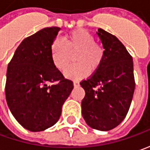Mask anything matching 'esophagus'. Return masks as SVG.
<instances>
[{
	"label": "esophagus",
	"mask_w": 150,
	"mask_h": 150,
	"mask_svg": "<svg viewBox=\"0 0 150 150\" xmlns=\"http://www.w3.org/2000/svg\"><path fill=\"white\" fill-rule=\"evenodd\" d=\"M73 85H74L75 87H76V86H79V85H80V82H79V81H77V80H75V81L73 82Z\"/></svg>",
	"instance_id": "obj_1"
}]
</instances>
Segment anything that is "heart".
Returning <instances> with one entry per match:
<instances>
[{
  "mask_svg": "<svg viewBox=\"0 0 150 150\" xmlns=\"http://www.w3.org/2000/svg\"><path fill=\"white\" fill-rule=\"evenodd\" d=\"M65 44L55 40L51 45V59L59 70L69 65L71 54L76 55L77 65L70 66L64 75L70 80H81L90 75L91 70H96L103 59V49L95 43V38L87 30L79 29L65 36Z\"/></svg>",
  "mask_w": 150,
  "mask_h": 150,
  "instance_id": "1",
  "label": "heart"
}]
</instances>
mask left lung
Instances as JSON below:
<instances>
[{"label": "left lung", "mask_w": 150, "mask_h": 150, "mask_svg": "<svg viewBox=\"0 0 150 150\" xmlns=\"http://www.w3.org/2000/svg\"><path fill=\"white\" fill-rule=\"evenodd\" d=\"M104 56L96 72L80 82L85 90L82 115L86 124L101 131L118 126L126 116L134 92L133 59L116 36L100 28L97 32ZM96 86H100L95 90Z\"/></svg>", "instance_id": "obj_1"}]
</instances>
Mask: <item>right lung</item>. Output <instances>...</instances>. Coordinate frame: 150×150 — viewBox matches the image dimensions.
Instances as JSON below:
<instances>
[{"instance_id":"1","label":"right lung","mask_w":150,"mask_h":150,"mask_svg":"<svg viewBox=\"0 0 150 150\" xmlns=\"http://www.w3.org/2000/svg\"><path fill=\"white\" fill-rule=\"evenodd\" d=\"M59 30L46 27L23 40L8 65V107L19 124L30 131L53 126L74 88L51 59V45Z\"/></svg>"}]
</instances>
